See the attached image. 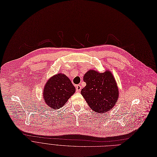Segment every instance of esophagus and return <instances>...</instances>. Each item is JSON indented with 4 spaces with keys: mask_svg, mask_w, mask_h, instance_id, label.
Masks as SVG:
<instances>
[{
    "mask_svg": "<svg viewBox=\"0 0 157 157\" xmlns=\"http://www.w3.org/2000/svg\"><path fill=\"white\" fill-rule=\"evenodd\" d=\"M81 89H82V87H81L80 85L78 84V85H77V86H76V91H77V92L80 91Z\"/></svg>",
    "mask_w": 157,
    "mask_h": 157,
    "instance_id": "esophagus-1",
    "label": "esophagus"
}]
</instances>
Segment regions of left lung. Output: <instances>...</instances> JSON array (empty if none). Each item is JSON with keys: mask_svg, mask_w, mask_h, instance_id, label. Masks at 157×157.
<instances>
[{"mask_svg": "<svg viewBox=\"0 0 157 157\" xmlns=\"http://www.w3.org/2000/svg\"><path fill=\"white\" fill-rule=\"evenodd\" d=\"M86 86L81 91L90 108L96 113H105L116 105L119 98L117 83L112 73L89 70L84 76Z\"/></svg>", "mask_w": 157, "mask_h": 157, "instance_id": "1", "label": "left lung"}]
</instances>
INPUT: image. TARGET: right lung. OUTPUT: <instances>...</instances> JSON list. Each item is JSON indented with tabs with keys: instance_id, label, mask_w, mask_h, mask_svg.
<instances>
[{
	"instance_id": "add662e5",
	"label": "right lung",
	"mask_w": 157,
	"mask_h": 157,
	"mask_svg": "<svg viewBox=\"0 0 157 157\" xmlns=\"http://www.w3.org/2000/svg\"><path fill=\"white\" fill-rule=\"evenodd\" d=\"M75 92V87L64 74L52 77L44 85L43 99L52 109L61 108Z\"/></svg>"
}]
</instances>
